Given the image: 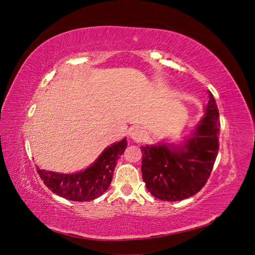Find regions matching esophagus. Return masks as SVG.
<instances>
[{"label": "esophagus", "mask_w": 255, "mask_h": 255, "mask_svg": "<svg viewBox=\"0 0 255 255\" xmlns=\"http://www.w3.org/2000/svg\"><path fill=\"white\" fill-rule=\"evenodd\" d=\"M129 136L137 142L142 141L144 139V130L140 127H134L129 130Z\"/></svg>", "instance_id": "esophagus-1"}]
</instances>
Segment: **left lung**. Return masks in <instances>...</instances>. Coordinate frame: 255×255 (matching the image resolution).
I'll return each instance as SVG.
<instances>
[{
    "mask_svg": "<svg viewBox=\"0 0 255 255\" xmlns=\"http://www.w3.org/2000/svg\"><path fill=\"white\" fill-rule=\"evenodd\" d=\"M204 118L183 148L165 144L141 146V172L145 187L163 201H181L203 188L219 150V112L208 91Z\"/></svg>",
    "mask_w": 255,
    "mask_h": 255,
    "instance_id": "left-lung-1",
    "label": "left lung"
}]
</instances>
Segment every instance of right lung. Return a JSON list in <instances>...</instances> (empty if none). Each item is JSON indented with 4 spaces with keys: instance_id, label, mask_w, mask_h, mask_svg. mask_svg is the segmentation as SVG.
<instances>
[{
    "instance_id": "right-lung-1",
    "label": "right lung",
    "mask_w": 255,
    "mask_h": 255,
    "mask_svg": "<svg viewBox=\"0 0 255 255\" xmlns=\"http://www.w3.org/2000/svg\"><path fill=\"white\" fill-rule=\"evenodd\" d=\"M127 149V139L105 149L99 158L86 170L74 174H60L44 171L38 167L43 184L52 192L71 201H91L107 190L113 180L117 160Z\"/></svg>"
}]
</instances>
